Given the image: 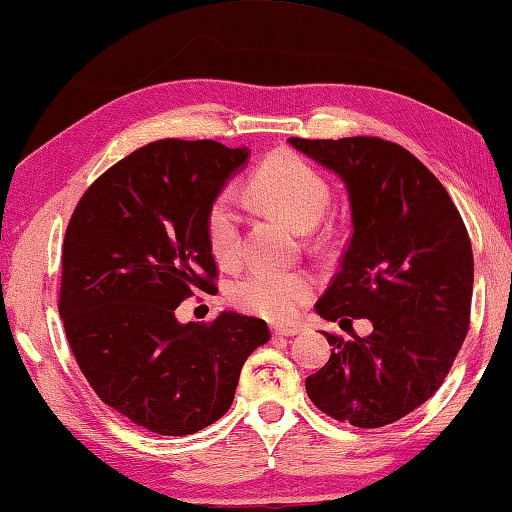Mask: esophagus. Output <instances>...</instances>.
Returning a JSON list of instances; mask_svg holds the SVG:
<instances>
[{
	"mask_svg": "<svg viewBox=\"0 0 512 512\" xmlns=\"http://www.w3.org/2000/svg\"><path fill=\"white\" fill-rule=\"evenodd\" d=\"M270 330H273L275 337H293L299 333L297 326H282V324H275Z\"/></svg>",
	"mask_w": 512,
	"mask_h": 512,
	"instance_id": "obj_1",
	"label": "esophagus"
}]
</instances>
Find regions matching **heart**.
I'll list each match as a JSON object with an SVG mask.
<instances>
[{"mask_svg": "<svg viewBox=\"0 0 512 512\" xmlns=\"http://www.w3.org/2000/svg\"><path fill=\"white\" fill-rule=\"evenodd\" d=\"M250 202L268 208L299 230L313 228L328 204V184L322 173L290 150L268 155L246 188ZM242 217L233 190L219 193L206 213V239L219 266H233L242 250ZM315 282L302 270L253 266L228 288L237 308L268 319H286L313 297Z\"/></svg>", "mask_w": 512, "mask_h": 512, "instance_id": "b5f03b06", "label": "heart"}]
</instances>
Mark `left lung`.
<instances>
[{
    "mask_svg": "<svg viewBox=\"0 0 512 512\" xmlns=\"http://www.w3.org/2000/svg\"><path fill=\"white\" fill-rule=\"evenodd\" d=\"M288 144L342 179L353 235L315 304L328 322L366 317L373 333L326 335L328 364L306 379L322 413L379 428L413 413L442 386L462 348L473 297V248L439 179L406 148L379 137Z\"/></svg>",
    "mask_w": 512,
    "mask_h": 512,
    "instance_id": "1",
    "label": "left lung"
}]
</instances>
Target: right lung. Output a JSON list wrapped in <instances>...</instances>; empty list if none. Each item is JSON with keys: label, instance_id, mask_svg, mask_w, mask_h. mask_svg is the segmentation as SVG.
Instances as JSON below:
<instances>
[{"label": "right lung", "instance_id": "right-lung-1", "mask_svg": "<svg viewBox=\"0 0 512 512\" xmlns=\"http://www.w3.org/2000/svg\"><path fill=\"white\" fill-rule=\"evenodd\" d=\"M250 150L162 139L90 186L62 250L59 317L104 404L150 433L193 435L226 415L242 366L266 344L264 319L224 310L177 322L193 290L215 288L206 213Z\"/></svg>", "mask_w": 512, "mask_h": 512}]
</instances>
